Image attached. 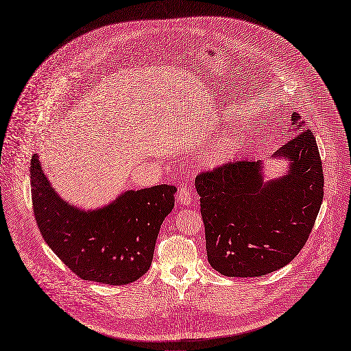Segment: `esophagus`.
<instances>
[{"label": "esophagus", "instance_id": "esophagus-1", "mask_svg": "<svg viewBox=\"0 0 351 351\" xmlns=\"http://www.w3.org/2000/svg\"><path fill=\"white\" fill-rule=\"evenodd\" d=\"M178 201L182 206H188L193 202V190L188 182H181L178 188Z\"/></svg>", "mask_w": 351, "mask_h": 351}]
</instances>
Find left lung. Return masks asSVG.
Returning a JSON list of instances; mask_svg holds the SVG:
<instances>
[{
	"mask_svg": "<svg viewBox=\"0 0 351 351\" xmlns=\"http://www.w3.org/2000/svg\"><path fill=\"white\" fill-rule=\"evenodd\" d=\"M293 136L276 157L289 173L263 181L261 163L228 161L195 178L208 261L226 277H260L291 263L305 246L323 199V169L313 133L292 112Z\"/></svg>",
	"mask_w": 351,
	"mask_h": 351,
	"instance_id": "obj_1",
	"label": "left lung"
}]
</instances>
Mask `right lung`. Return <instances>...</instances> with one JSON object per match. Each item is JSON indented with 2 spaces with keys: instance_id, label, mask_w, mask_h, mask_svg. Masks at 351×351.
Masks as SVG:
<instances>
[{
  "instance_id": "right-lung-1",
  "label": "right lung",
  "mask_w": 351,
  "mask_h": 351,
  "mask_svg": "<svg viewBox=\"0 0 351 351\" xmlns=\"http://www.w3.org/2000/svg\"><path fill=\"white\" fill-rule=\"evenodd\" d=\"M174 185L126 191L108 206L86 212L60 199L31 160V194L38 228L56 256L82 280L125 285L150 268L157 234L174 208Z\"/></svg>"
}]
</instances>
